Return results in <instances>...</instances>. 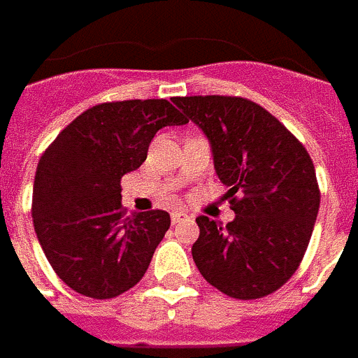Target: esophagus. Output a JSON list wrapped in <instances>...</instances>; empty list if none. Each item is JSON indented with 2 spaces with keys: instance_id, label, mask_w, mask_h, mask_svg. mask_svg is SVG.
Segmentation results:
<instances>
[{
  "instance_id": "obj_1",
  "label": "esophagus",
  "mask_w": 358,
  "mask_h": 358,
  "mask_svg": "<svg viewBox=\"0 0 358 358\" xmlns=\"http://www.w3.org/2000/svg\"><path fill=\"white\" fill-rule=\"evenodd\" d=\"M189 217V214L187 212H181V210H175V212H171V224L177 225L181 224V222H185Z\"/></svg>"
}]
</instances>
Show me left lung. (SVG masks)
Masks as SVG:
<instances>
[{
    "label": "left lung",
    "instance_id": "left-lung-1",
    "mask_svg": "<svg viewBox=\"0 0 358 358\" xmlns=\"http://www.w3.org/2000/svg\"><path fill=\"white\" fill-rule=\"evenodd\" d=\"M173 103L202 129L235 220L199 215L192 245L202 278L233 299H260L295 273L320 208L305 146L262 106L237 96H185Z\"/></svg>",
    "mask_w": 358,
    "mask_h": 358
}]
</instances>
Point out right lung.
I'll return each instance as SVG.
<instances>
[{"label": "right lung", "mask_w": 358, "mask_h": 358, "mask_svg": "<svg viewBox=\"0 0 358 358\" xmlns=\"http://www.w3.org/2000/svg\"><path fill=\"white\" fill-rule=\"evenodd\" d=\"M189 119L167 100L98 103L38 162L32 220L48 262L73 291L113 299L134 287L169 229V214L127 215L121 177L143 166L159 129Z\"/></svg>", "instance_id": "right-lung-1"}]
</instances>
